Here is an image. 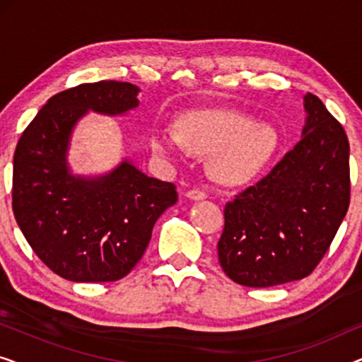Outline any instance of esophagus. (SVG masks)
I'll return each mask as SVG.
<instances>
[{
	"label": "esophagus",
	"mask_w": 362,
	"mask_h": 362,
	"mask_svg": "<svg viewBox=\"0 0 362 362\" xmlns=\"http://www.w3.org/2000/svg\"><path fill=\"white\" fill-rule=\"evenodd\" d=\"M186 196L192 201H202V199H206V197H207L206 192L201 191V189H189L186 192Z\"/></svg>",
	"instance_id": "1"
}]
</instances>
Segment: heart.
Returning a JSON list of instances; mask_svg holds the SVG:
<instances>
[{
	"label": "heart",
	"instance_id": "1",
	"mask_svg": "<svg viewBox=\"0 0 362 362\" xmlns=\"http://www.w3.org/2000/svg\"><path fill=\"white\" fill-rule=\"evenodd\" d=\"M171 128H155L150 135L153 155L177 161L189 150L209 158V173L222 185H240L259 175L279 148L274 128L230 110L187 112Z\"/></svg>",
	"mask_w": 362,
	"mask_h": 362
}]
</instances>
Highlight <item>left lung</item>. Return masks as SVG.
I'll return each instance as SVG.
<instances>
[{"label":"left lung","instance_id":"8db88e82","mask_svg":"<svg viewBox=\"0 0 362 362\" xmlns=\"http://www.w3.org/2000/svg\"><path fill=\"white\" fill-rule=\"evenodd\" d=\"M303 138L269 175L224 207L217 242L235 284L267 288L308 276L328 252L349 207V141L313 93Z\"/></svg>","mask_w":362,"mask_h":362}]
</instances>
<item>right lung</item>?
<instances>
[{
	"label": "right lung",
	"instance_id": "right-lung-1",
	"mask_svg": "<svg viewBox=\"0 0 362 362\" xmlns=\"http://www.w3.org/2000/svg\"><path fill=\"white\" fill-rule=\"evenodd\" d=\"M140 88L100 81L47 100L19 138L13 158V212L44 265L71 281H115L145 254L155 222L176 204L173 182L148 177L130 161L98 177L74 176L67 148L88 110L120 115Z\"/></svg>",
	"mask_w": 362,
	"mask_h": 362
}]
</instances>
